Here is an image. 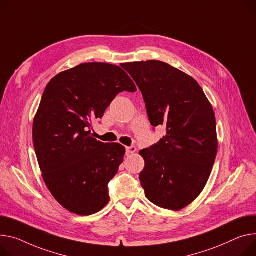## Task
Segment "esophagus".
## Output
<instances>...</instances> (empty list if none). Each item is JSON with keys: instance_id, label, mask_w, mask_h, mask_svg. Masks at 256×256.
Segmentation results:
<instances>
[{"instance_id": "1", "label": "esophagus", "mask_w": 256, "mask_h": 256, "mask_svg": "<svg viewBox=\"0 0 256 256\" xmlns=\"http://www.w3.org/2000/svg\"><path fill=\"white\" fill-rule=\"evenodd\" d=\"M136 151H137V148H136L134 146L126 147V154H132V153H134Z\"/></svg>"}]
</instances>
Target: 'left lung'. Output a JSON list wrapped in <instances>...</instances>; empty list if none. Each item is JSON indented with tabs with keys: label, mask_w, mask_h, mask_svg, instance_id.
Instances as JSON below:
<instances>
[{
	"label": "left lung",
	"mask_w": 256,
	"mask_h": 256,
	"mask_svg": "<svg viewBox=\"0 0 256 256\" xmlns=\"http://www.w3.org/2000/svg\"><path fill=\"white\" fill-rule=\"evenodd\" d=\"M143 94L152 126L166 134L140 151L145 160L140 181L154 205L178 211L205 187L217 153L216 119L198 83L160 60L122 64Z\"/></svg>",
	"instance_id": "left-lung-1"
}]
</instances>
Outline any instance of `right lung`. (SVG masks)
<instances>
[{
  "mask_svg": "<svg viewBox=\"0 0 256 256\" xmlns=\"http://www.w3.org/2000/svg\"><path fill=\"white\" fill-rule=\"evenodd\" d=\"M122 92H137L122 68L88 62L54 77L43 92L34 119V147L49 192L77 215L107 205L108 183L124 162L122 145L102 143L92 132V122Z\"/></svg>",
  "mask_w": 256,
  "mask_h": 256,
  "instance_id": "add662e5",
  "label": "right lung"
}]
</instances>
